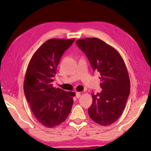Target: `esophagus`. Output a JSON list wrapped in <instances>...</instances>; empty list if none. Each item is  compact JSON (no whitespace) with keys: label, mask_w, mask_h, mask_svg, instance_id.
I'll use <instances>...</instances> for the list:
<instances>
[{"label":"esophagus","mask_w":151,"mask_h":151,"mask_svg":"<svg viewBox=\"0 0 151 151\" xmlns=\"http://www.w3.org/2000/svg\"><path fill=\"white\" fill-rule=\"evenodd\" d=\"M81 94L80 92H77V93H76V98H77V99H78L79 97L81 96Z\"/></svg>","instance_id":"obj_1"}]
</instances>
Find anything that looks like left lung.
<instances>
[{"instance_id":"left-lung-1","label":"left lung","mask_w":151,"mask_h":151,"mask_svg":"<svg viewBox=\"0 0 151 151\" xmlns=\"http://www.w3.org/2000/svg\"><path fill=\"white\" fill-rule=\"evenodd\" d=\"M94 71L101 74L100 93L93 94L89 116L102 126L115 122L123 112L130 94V78L126 65L115 48L97 38L76 40Z\"/></svg>"}]
</instances>
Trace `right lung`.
Instances as JSON below:
<instances>
[{"instance_id": "right-lung-1", "label": "right lung", "mask_w": 151, "mask_h": 151, "mask_svg": "<svg viewBox=\"0 0 151 151\" xmlns=\"http://www.w3.org/2000/svg\"><path fill=\"white\" fill-rule=\"evenodd\" d=\"M75 40H48L34 53L27 66L23 85L25 96L36 119L45 127L62 123L72 109L75 93L53 87L52 82L61 57Z\"/></svg>"}]
</instances>
